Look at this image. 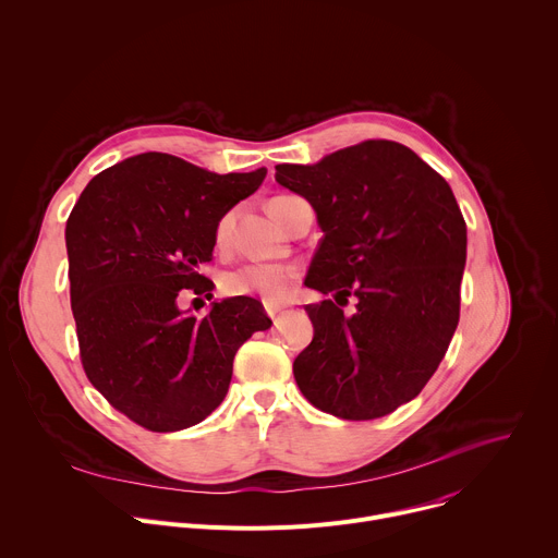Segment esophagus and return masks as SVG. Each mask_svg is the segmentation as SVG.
Instances as JSON below:
<instances>
[{
    "label": "esophagus",
    "instance_id": "obj_1",
    "mask_svg": "<svg viewBox=\"0 0 558 558\" xmlns=\"http://www.w3.org/2000/svg\"><path fill=\"white\" fill-rule=\"evenodd\" d=\"M282 308H284L282 304H269V302H265V311H267V315H269V317H276Z\"/></svg>",
    "mask_w": 558,
    "mask_h": 558
}]
</instances>
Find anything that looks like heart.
Masks as SVG:
<instances>
[{
    "instance_id": "1",
    "label": "heart",
    "mask_w": 558,
    "mask_h": 558,
    "mask_svg": "<svg viewBox=\"0 0 558 558\" xmlns=\"http://www.w3.org/2000/svg\"><path fill=\"white\" fill-rule=\"evenodd\" d=\"M287 196H276L269 201V205L282 201ZM233 216L225 214L214 229L216 245H225L231 233ZM302 271L298 265L289 263H247L235 267L233 271H227L222 278V291L227 295H258L263 302L280 304L291 298Z\"/></svg>"
}]
</instances>
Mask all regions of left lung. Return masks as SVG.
<instances>
[{
    "instance_id": "1",
    "label": "left lung",
    "mask_w": 558,
    "mask_h": 558,
    "mask_svg": "<svg viewBox=\"0 0 558 558\" xmlns=\"http://www.w3.org/2000/svg\"><path fill=\"white\" fill-rule=\"evenodd\" d=\"M276 181L313 205L325 235L306 287L333 293L306 304L315 333L293 362L298 388L336 417H384L422 392L459 323L465 220L454 194L413 149L384 138L315 166H276Z\"/></svg>"
}]
</instances>
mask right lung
I'll list each match as a JSON object with an SVG mask.
<instances>
[{"mask_svg":"<svg viewBox=\"0 0 558 558\" xmlns=\"http://www.w3.org/2000/svg\"><path fill=\"white\" fill-rule=\"evenodd\" d=\"M267 170L214 174L145 151L97 174L65 222L78 357L108 404L151 433L203 422L227 395L233 355L271 327L254 298L183 315L179 295L209 300L201 274L216 222L252 196Z\"/></svg>","mask_w":558,"mask_h":558,"instance_id":"1","label":"right lung"}]
</instances>
